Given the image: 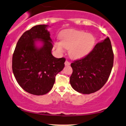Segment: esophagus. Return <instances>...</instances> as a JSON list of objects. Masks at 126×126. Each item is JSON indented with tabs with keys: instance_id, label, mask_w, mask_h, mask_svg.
Listing matches in <instances>:
<instances>
[{
	"instance_id": "1",
	"label": "esophagus",
	"mask_w": 126,
	"mask_h": 126,
	"mask_svg": "<svg viewBox=\"0 0 126 126\" xmlns=\"http://www.w3.org/2000/svg\"><path fill=\"white\" fill-rule=\"evenodd\" d=\"M70 65V63L69 61H66L65 62V66Z\"/></svg>"
}]
</instances>
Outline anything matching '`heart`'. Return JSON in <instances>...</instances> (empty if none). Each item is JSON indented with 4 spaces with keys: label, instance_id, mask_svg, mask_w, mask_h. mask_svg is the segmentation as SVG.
I'll return each mask as SVG.
<instances>
[{
    "label": "heart",
    "instance_id": "1",
    "mask_svg": "<svg viewBox=\"0 0 126 126\" xmlns=\"http://www.w3.org/2000/svg\"><path fill=\"white\" fill-rule=\"evenodd\" d=\"M61 42L56 43L57 50L63 52L64 47L69 49V55L74 59H80L87 55L92 49L95 37L90 33L76 30L63 31L60 35Z\"/></svg>",
    "mask_w": 126,
    "mask_h": 126
}]
</instances>
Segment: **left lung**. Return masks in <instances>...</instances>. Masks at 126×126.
Wrapping results in <instances>:
<instances>
[{
	"label": "left lung",
	"instance_id": "8db88e82",
	"mask_svg": "<svg viewBox=\"0 0 126 126\" xmlns=\"http://www.w3.org/2000/svg\"><path fill=\"white\" fill-rule=\"evenodd\" d=\"M113 63L111 41L107 37L97 43L88 55L71 63L72 87L83 94H92L101 89L110 77Z\"/></svg>",
	"mask_w": 126,
	"mask_h": 126
}]
</instances>
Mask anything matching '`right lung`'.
Wrapping results in <instances>:
<instances>
[{"label":"right lung","instance_id":"add662e5","mask_svg":"<svg viewBox=\"0 0 126 126\" xmlns=\"http://www.w3.org/2000/svg\"><path fill=\"white\" fill-rule=\"evenodd\" d=\"M47 25H37L24 32L12 56V71L19 85L27 92L43 95L53 87L56 74L64 68L65 58L52 55L53 48ZM40 41L43 45L37 47Z\"/></svg>","mask_w":126,"mask_h":126}]
</instances>
